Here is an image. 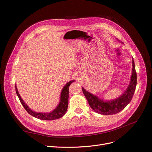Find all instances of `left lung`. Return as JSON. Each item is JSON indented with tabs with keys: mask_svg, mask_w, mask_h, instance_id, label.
Masks as SVG:
<instances>
[{
	"mask_svg": "<svg viewBox=\"0 0 152 152\" xmlns=\"http://www.w3.org/2000/svg\"><path fill=\"white\" fill-rule=\"evenodd\" d=\"M137 84V74L135 69L134 61L132 59V71L130 84L127 90L118 98L110 101V102H104L100 99L97 96L89 93L82 87V91L87 99L90 107L94 112L104 115H113L120 112L126 106L131 102L133 94L136 89Z\"/></svg>",
	"mask_w": 152,
	"mask_h": 152,
	"instance_id": "1",
	"label": "left lung"
}]
</instances>
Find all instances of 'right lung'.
Returning <instances> with one entry per match:
<instances>
[{
  "label": "right lung",
  "mask_w": 152,
  "mask_h": 152,
  "mask_svg": "<svg viewBox=\"0 0 152 152\" xmlns=\"http://www.w3.org/2000/svg\"><path fill=\"white\" fill-rule=\"evenodd\" d=\"M75 80H71L62 89V92L61 94V99L60 102H59L58 106L56 109H54L53 112L50 113H37L35 112L33 110H31L28 106L25 104V103L21 99L20 94L18 93V89L16 88V86H15L16 88V94L18 96L21 103L23 106L24 108L25 109L26 111L28 112L31 116H33L35 118H37L41 120H45V121H51V120H55V119H58L62 117L65 113H66L68 105V97H69V86L72 82H74Z\"/></svg>",
  "instance_id": "add662e5"
}]
</instances>
